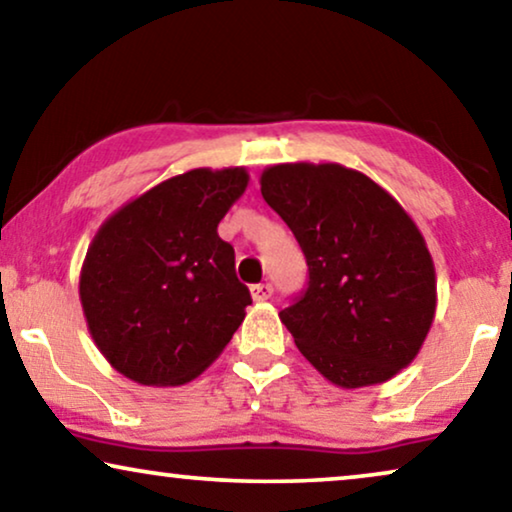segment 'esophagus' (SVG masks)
<instances>
[{
	"instance_id": "1",
	"label": "esophagus",
	"mask_w": 512,
	"mask_h": 512,
	"mask_svg": "<svg viewBox=\"0 0 512 512\" xmlns=\"http://www.w3.org/2000/svg\"><path fill=\"white\" fill-rule=\"evenodd\" d=\"M270 296H272V286L270 284L251 286V298H254L256 303H263V300H268Z\"/></svg>"
}]
</instances>
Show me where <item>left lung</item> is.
<instances>
[{"mask_svg": "<svg viewBox=\"0 0 512 512\" xmlns=\"http://www.w3.org/2000/svg\"><path fill=\"white\" fill-rule=\"evenodd\" d=\"M261 195L310 270L307 291L279 312L300 354L342 389L408 368L431 331L438 293L429 247L401 202L340 163L265 167Z\"/></svg>", "mask_w": 512, "mask_h": 512, "instance_id": "left-lung-1", "label": "left lung"}]
</instances>
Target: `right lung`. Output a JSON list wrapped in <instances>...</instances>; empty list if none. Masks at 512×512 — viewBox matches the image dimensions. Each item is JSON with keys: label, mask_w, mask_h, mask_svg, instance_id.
<instances>
[{"label": "right lung", "mask_w": 512, "mask_h": 512, "mask_svg": "<svg viewBox=\"0 0 512 512\" xmlns=\"http://www.w3.org/2000/svg\"><path fill=\"white\" fill-rule=\"evenodd\" d=\"M247 184V167H195L125 202L95 233L79 277L83 317L128 380L191 382L240 328L251 296L216 228Z\"/></svg>", "instance_id": "right-lung-1"}]
</instances>
